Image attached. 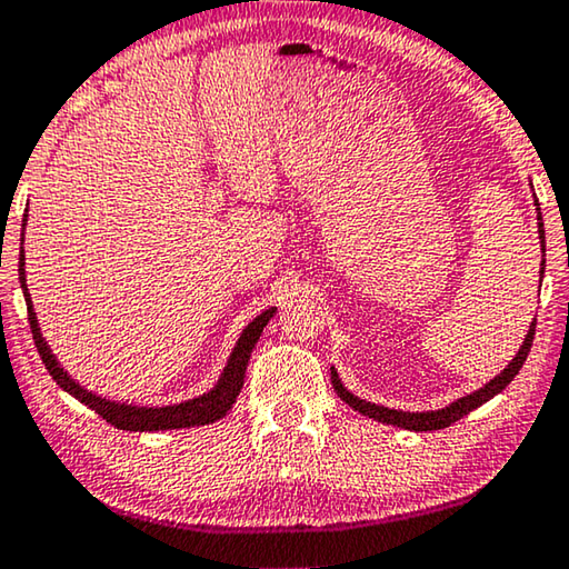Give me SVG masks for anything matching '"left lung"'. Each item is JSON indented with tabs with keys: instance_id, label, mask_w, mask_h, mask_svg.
Returning <instances> with one entry per match:
<instances>
[{
	"instance_id": "8db88e82",
	"label": "left lung",
	"mask_w": 569,
	"mask_h": 569,
	"mask_svg": "<svg viewBox=\"0 0 569 569\" xmlns=\"http://www.w3.org/2000/svg\"><path fill=\"white\" fill-rule=\"evenodd\" d=\"M535 204H537V232H539V250H542V268H539V273L545 276V256H547V248H545V222H542V212H539V202L535 197ZM539 283H542V278H539ZM535 327H537V319L529 323V331L525 341H521V347L517 355H513L511 362L501 369L499 375L493 377V380L486 382L483 387H479L476 392H468L463 395V398L453 400L450 405H446V408H438V410H422V412H410V410H395V408H385V405H375V402H367L362 398H357L355 392H349L345 382L339 380L337 369L331 367V385L333 390H337V395L341 400H345L349 408H355L357 412L367 415V418H372L377 422H385V426H398V428H405V430H415V432H428V430H440V428H448L450 422L461 420L463 415H468L476 408H481L483 402H489L491 398H496L503 387H507L513 377L519 375L521 365L527 362V355L531 349V341H535Z\"/></svg>"
}]
</instances>
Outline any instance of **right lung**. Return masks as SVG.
I'll return each instance as SVG.
<instances>
[{
  "mask_svg": "<svg viewBox=\"0 0 569 569\" xmlns=\"http://www.w3.org/2000/svg\"><path fill=\"white\" fill-rule=\"evenodd\" d=\"M24 224H27V214L22 222V242H24ZM20 286H22L24 303H27V317H30L34 347H38L42 362H44V367H48L52 380H56L68 395H73L78 402H83L86 408L96 410L106 422H111V426L121 428V430H131V432L200 428V426H210V422L224 418L242 390V380H246V367H248L250 351L258 345L260 333H263V327L270 319H273V313H276V306H270V309L258 313V317L240 331L236 347H232L230 357H228V365H224L222 375L218 377V382H214L207 392L197 395V398H192V400L177 402V405H133V402L101 398V395L90 392L88 387L76 382L73 377L62 369L58 357L52 355V349L48 347V341H44L42 331H40L38 313H34V306L30 299V288H27L24 250H20Z\"/></svg>",
  "mask_w": 569,
  "mask_h": 569,
  "instance_id": "obj_1",
  "label": "right lung"
}]
</instances>
